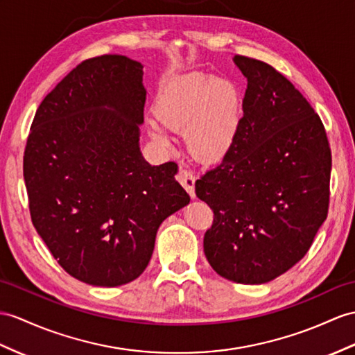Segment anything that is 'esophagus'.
<instances>
[{
    "instance_id": "obj_1",
    "label": "esophagus",
    "mask_w": 355,
    "mask_h": 355,
    "mask_svg": "<svg viewBox=\"0 0 355 355\" xmlns=\"http://www.w3.org/2000/svg\"><path fill=\"white\" fill-rule=\"evenodd\" d=\"M178 180H179V182L182 184V187L187 189V193L194 198V197H196V193H194L196 176L193 175V173L189 171V170H187V168H180L179 173H178Z\"/></svg>"
}]
</instances>
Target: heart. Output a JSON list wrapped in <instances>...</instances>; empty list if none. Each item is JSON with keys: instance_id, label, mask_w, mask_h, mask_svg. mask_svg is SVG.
Masks as SVG:
<instances>
[{"instance_id": "obj_1", "label": "heart", "mask_w": 355, "mask_h": 355, "mask_svg": "<svg viewBox=\"0 0 355 355\" xmlns=\"http://www.w3.org/2000/svg\"><path fill=\"white\" fill-rule=\"evenodd\" d=\"M157 116L146 120L155 141L170 148L171 131H187L189 150L202 161L221 159L235 141L241 122V96L236 85L206 73L179 76L164 85Z\"/></svg>"}]
</instances>
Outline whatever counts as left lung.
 Returning <instances> with one entry per match:
<instances>
[{
    "label": "left lung",
    "mask_w": 355,
    "mask_h": 355,
    "mask_svg": "<svg viewBox=\"0 0 355 355\" xmlns=\"http://www.w3.org/2000/svg\"><path fill=\"white\" fill-rule=\"evenodd\" d=\"M247 78L235 141L196 182L214 211L207 262L243 284L274 280L300 262L327 218L331 150L307 99L261 60L235 55Z\"/></svg>",
    "instance_id": "obj_1"
}]
</instances>
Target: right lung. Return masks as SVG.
I'll use <instances>...</instances> for the list:
<instances>
[{
	"label": "right lung",
	"instance_id": "add662e5",
	"mask_svg": "<svg viewBox=\"0 0 355 355\" xmlns=\"http://www.w3.org/2000/svg\"><path fill=\"white\" fill-rule=\"evenodd\" d=\"M143 64L89 58L42 101L24 153L31 221L72 277L114 288L148 266L161 223L189 203L176 162L140 150Z\"/></svg>",
	"mask_w": 355,
	"mask_h": 355
}]
</instances>
